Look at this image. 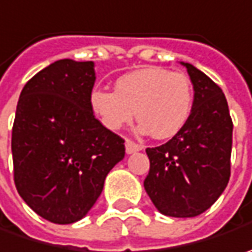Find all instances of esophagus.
I'll return each mask as SVG.
<instances>
[{
    "instance_id": "34e87169",
    "label": "esophagus",
    "mask_w": 252,
    "mask_h": 252,
    "mask_svg": "<svg viewBox=\"0 0 252 252\" xmlns=\"http://www.w3.org/2000/svg\"><path fill=\"white\" fill-rule=\"evenodd\" d=\"M142 147L141 145H138L135 142H132L131 139H126V152L129 155V154H134V152H138V151H141Z\"/></svg>"
}]
</instances>
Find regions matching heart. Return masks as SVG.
I'll return each instance as SVG.
<instances>
[{
	"label": "heart",
	"instance_id": "b5f03b06",
	"mask_svg": "<svg viewBox=\"0 0 252 252\" xmlns=\"http://www.w3.org/2000/svg\"><path fill=\"white\" fill-rule=\"evenodd\" d=\"M193 86L186 73L149 66L120 76L114 90L95 87L90 93V107L100 123L118 131L132 120L138 131L157 139L179 134L190 120Z\"/></svg>",
	"mask_w": 252,
	"mask_h": 252
}]
</instances>
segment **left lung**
Segmentation results:
<instances>
[{"label":"left lung","mask_w":252,"mask_h":252,"mask_svg":"<svg viewBox=\"0 0 252 252\" xmlns=\"http://www.w3.org/2000/svg\"><path fill=\"white\" fill-rule=\"evenodd\" d=\"M181 63L194 90L190 120L166 144L147 148L151 166L144 188L162 214L196 217L228 183L233 121L223 90L193 64Z\"/></svg>","instance_id":"8db88e82"}]
</instances>
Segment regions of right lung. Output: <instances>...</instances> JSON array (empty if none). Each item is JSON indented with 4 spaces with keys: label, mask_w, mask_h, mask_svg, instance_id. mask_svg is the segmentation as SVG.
Returning <instances> with one entry per match:
<instances>
[{
    "label": "right lung",
    "mask_w": 252,
    "mask_h": 252,
    "mask_svg": "<svg viewBox=\"0 0 252 252\" xmlns=\"http://www.w3.org/2000/svg\"><path fill=\"white\" fill-rule=\"evenodd\" d=\"M93 62L62 59L22 89L12 126L14 181L28 206L56 224L83 219L124 158V139L90 107Z\"/></svg>",
    "instance_id": "add662e5"
}]
</instances>
